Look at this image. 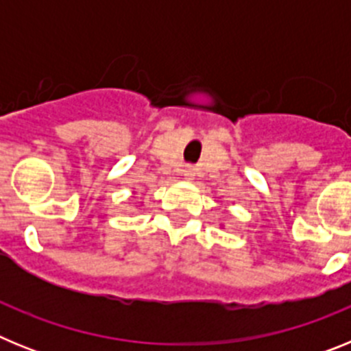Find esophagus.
<instances>
[{
  "label": "esophagus",
  "instance_id": "1",
  "mask_svg": "<svg viewBox=\"0 0 351 351\" xmlns=\"http://www.w3.org/2000/svg\"><path fill=\"white\" fill-rule=\"evenodd\" d=\"M182 176H184L186 181H191V179L195 178V169H193V167H184V169H182Z\"/></svg>",
  "mask_w": 351,
  "mask_h": 351
}]
</instances>
